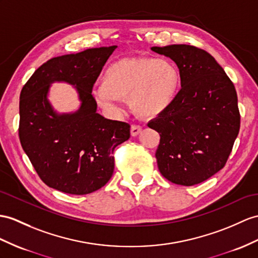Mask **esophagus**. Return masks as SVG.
<instances>
[{
	"label": "esophagus",
	"instance_id": "34e87169",
	"mask_svg": "<svg viewBox=\"0 0 258 258\" xmlns=\"http://www.w3.org/2000/svg\"><path fill=\"white\" fill-rule=\"evenodd\" d=\"M141 130H142L141 125H139V124H133V125H131V128H130L131 136H133V137L138 136V135L141 133Z\"/></svg>",
	"mask_w": 258,
	"mask_h": 258
}]
</instances>
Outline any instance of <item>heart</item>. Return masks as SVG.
<instances>
[{
  "instance_id": "heart-1",
  "label": "heart",
  "mask_w": 258,
  "mask_h": 258,
  "mask_svg": "<svg viewBox=\"0 0 258 258\" xmlns=\"http://www.w3.org/2000/svg\"><path fill=\"white\" fill-rule=\"evenodd\" d=\"M179 85L180 72L171 60L121 59L106 69L95 97L104 107L114 110L121 99L129 98L138 116L153 118L173 104Z\"/></svg>"
}]
</instances>
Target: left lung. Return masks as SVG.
<instances>
[{
    "instance_id": "8db88e82",
    "label": "left lung",
    "mask_w": 258,
    "mask_h": 258,
    "mask_svg": "<svg viewBox=\"0 0 258 258\" xmlns=\"http://www.w3.org/2000/svg\"><path fill=\"white\" fill-rule=\"evenodd\" d=\"M177 64L181 89L173 104L148 123L160 134L161 174L183 186L203 183L223 168L241 123L233 82L215 58L189 45L152 47Z\"/></svg>"
}]
</instances>
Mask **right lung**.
Segmentation results:
<instances>
[{"label": "right lung", "instance_id": "add662e5", "mask_svg": "<svg viewBox=\"0 0 258 258\" xmlns=\"http://www.w3.org/2000/svg\"><path fill=\"white\" fill-rule=\"evenodd\" d=\"M117 46L84 50L48 60L26 82L20 96L22 148L47 186L70 195L102 188L114 173L116 147L130 138V124L96 112L94 83ZM54 80L75 85L82 105L56 115L46 99Z\"/></svg>", "mask_w": 258, "mask_h": 258}]
</instances>
